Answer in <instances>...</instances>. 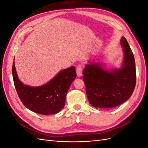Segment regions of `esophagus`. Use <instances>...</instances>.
Returning <instances> with one entry per match:
<instances>
[{
  "instance_id": "obj_1",
  "label": "esophagus",
  "mask_w": 148,
  "mask_h": 148,
  "mask_svg": "<svg viewBox=\"0 0 148 148\" xmlns=\"http://www.w3.org/2000/svg\"><path fill=\"white\" fill-rule=\"evenodd\" d=\"M82 71H83V69H82V65H78L77 66V76L78 77H81V76L82 75Z\"/></svg>"
}]
</instances>
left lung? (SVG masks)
I'll use <instances>...</instances> for the list:
<instances>
[{"label":"left lung","mask_w":148,"mask_h":148,"mask_svg":"<svg viewBox=\"0 0 148 148\" xmlns=\"http://www.w3.org/2000/svg\"><path fill=\"white\" fill-rule=\"evenodd\" d=\"M123 59L119 69L107 70L99 62H90L83 71L88 101L93 107L112 108L131 97L136 84L135 61L130 47L122 37Z\"/></svg>","instance_id":"obj_1"}]
</instances>
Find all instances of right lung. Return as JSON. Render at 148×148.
Segmentation results:
<instances>
[{"label":"right lung","mask_w":148,"mask_h":148,"mask_svg":"<svg viewBox=\"0 0 148 148\" xmlns=\"http://www.w3.org/2000/svg\"><path fill=\"white\" fill-rule=\"evenodd\" d=\"M12 75L15 89L22 103L29 110L42 115L55 114L64 108L67 91L77 77L75 67L72 66L60 71L42 86H28L18 77L14 61Z\"/></svg>","instance_id":"obj_1"}]
</instances>
